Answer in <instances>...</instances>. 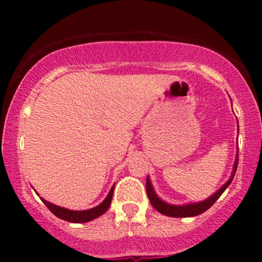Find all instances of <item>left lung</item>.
Returning a JSON list of instances; mask_svg holds the SVG:
<instances>
[{"label": "left lung", "mask_w": 262, "mask_h": 262, "mask_svg": "<svg viewBox=\"0 0 262 262\" xmlns=\"http://www.w3.org/2000/svg\"><path fill=\"white\" fill-rule=\"evenodd\" d=\"M237 156L239 155L236 154V159H235V162H234L233 172H231L230 179L228 180V181L225 182L224 185L222 186L217 192H215V193H213L212 196L207 198V200L202 201V202L188 203V204H183V206H173V204L166 203L165 201H162L161 198H159L158 194L155 193L151 182H150V179L148 177V179H146V193H148L150 203L152 204V207H154L158 212H160L161 214L164 215H167V217L187 218V217H194V215L202 214L203 212H206L207 209H209L210 207L214 204L215 201L222 196V193H223L225 189H227L228 186L230 185L231 181H233L234 176H235V172H236V167H237Z\"/></svg>", "instance_id": "left-lung-1"}]
</instances>
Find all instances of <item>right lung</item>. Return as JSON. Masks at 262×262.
<instances>
[{
  "mask_svg": "<svg viewBox=\"0 0 262 262\" xmlns=\"http://www.w3.org/2000/svg\"><path fill=\"white\" fill-rule=\"evenodd\" d=\"M113 189H114V186L111 188L110 193L107 194V197L104 198V201L101 204H98V206L95 207V208L86 209V210H71V209L64 208V207H59L56 206V204L48 202V201H45L44 198H41V201H43L45 206L50 209V212H52L53 214H55L58 218L71 222V223H86V222L93 221L95 218L100 217V215L107 212V209L110 208L111 206V202H112Z\"/></svg>",
  "mask_w": 262,
  "mask_h": 262,
  "instance_id": "1",
  "label": "right lung"
}]
</instances>
